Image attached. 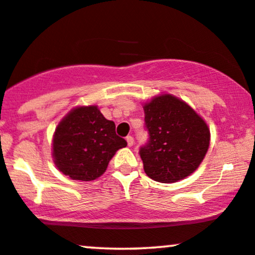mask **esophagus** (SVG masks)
Masks as SVG:
<instances>
[{
	"label": "esophagus",
	"mask_w": 255,
	"mask_h": 255,
	"mask_svg": "<svg viewBox=\"0 0 255 255\" xmlns=\"http://www.w3.org/2000/svg\"><path fill=\"white\" fill-rule=\"evenodd\" d=\"M126 140H127V144H128V146H133V144H134V139H133V136H131V135H128L127 137H126Z\"/></svg>",
	"instance_id": "34e87169"
}]
</instances>
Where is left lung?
Returning <instances> with one entry per match:
<instances>
[{"label": "left lung", "mask_w": 255, "mask_h": 255, "mask_svg": "<svg viewBox=\"0 0 255 255\" xmlns=\"http://www.w3.org/2000/svg\"><path fill=\"white\" fill-rule=\"evenodd\" d=\"M144 113L150 137L139 154L146 175L157 182L171 183L197 170L210 145L206 122L171 95L151 99Z\"/></svg>", "instance_id": "left-lung-1"}]
</instances>
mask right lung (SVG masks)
<instances>
[{
  "label": "right lung",
  "mask_w": 255,
  "mask_h": 255,
  "mask_svg": "<svg viewBox=\"0 0 255 255\" xmlns=\"http://www.w3.org/2000/svg\"><path fill=\"white\" fill-rule=\"evenodd\" d=\"M127 141L115 124L96 105L74 108L55 129L52 157L62 174L72 180L92 181L104 174L110 159Z\"/></svg>",
  "instance_id": "1"
}]
</instances>
